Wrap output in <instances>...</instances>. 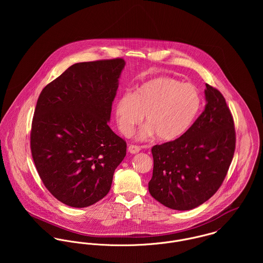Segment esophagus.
<instances>
[{
  "instance_id": "esophagus-1",
  "label": "esophagus",
  "mask_w": 263,
  "mask_h": 263,
  "mask_svg": "<svg viewBox=\"0 0 263 263\" xmlns=\"http://www.w3.org/2000/svg\"><path fill=\"white\" fill-rule=\"evenodd\" d=\"M127 150H128V152H129L130 154H137V153H139V152L141 151V148H140L139 146L129 145V146H128V148H127Z\"/></svg>"
}]
</instances>
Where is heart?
Here are the masks:
<instances>
[{
    "instance_id": "1",
    "label": "heart",
    "mask_w": 263,
    "mask_h": 263,
    "mask_svg": "<svg viewBox=\"0 0 263 263\" xmlns=\"http://www.w3.org/2000/svg\"><path fill=\"white\" fill-rule=\"evenodd\" d=\"M200 103L199 93L193 85L160 77L141 85L133 95L120 97L115 105V117L119 130L129 137L145 115L147 126L140 139L148 140L156 135L160 141L171 142L187 132Z\"/></svg>"
}]
</instances>
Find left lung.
Returning <instances> with one entry per match:
<instances>
[{"instance_id":"left-lung-1","label":"left lung","mask_w":263,"mask_h":263,"mask_svg":"<svg viewBox=\"0 0 263 263\" xmlns=\"http://www.w3.org/2000/svg\"><path fill=\"white\" fill-rule=\"evenodd\" d=\"M206 104L187 132L152 148L151 195L176 211L192 210L222 185L236 147L234 119L222 93L205 84Z\"/></svg>"}]
</instances>
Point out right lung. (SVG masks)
Here are the masks:
<instances>
[{
	"label": "right lung",
	"instance_id": "right-lung-1",
	"mask_svg": "<svg viewBox=\"0 0 263 263\" xmlns=\"http://www.w3.org/2000/svg\"><path fill=\"white\" fill-rule=\"evenodd\" d=\"M123 59L78 63L38 97L30 148L44 186L61 202L86 208L110 190L126 143L108 125Z\"/></svg>",
	"mask_w": 263,
	"mask_h": 263
}]
</instances>
